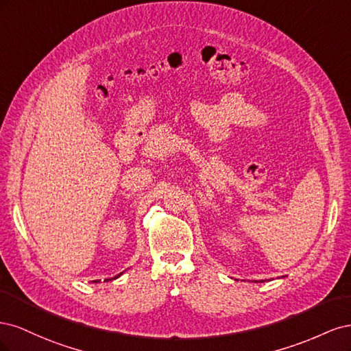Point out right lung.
<instances>
[{"label": "right lung", "mask_w": 351, "mask_h": 351, "mask_svg": "<svg viewBox=\"0 0 351 351\" xmlns=\"http://www.w3.org/2000/svg\"><path fill=\"white\" fill-rule=\"evenodd\" d=\"M121 274H123V272H121ZM121 274H119V275H117V277H114V278H119V277H120V275H121ZM105 281H110V280H105ZM95 282H97V281H95Z\"/></svg>", "instance_id": "obj_1"}]
</instances>
